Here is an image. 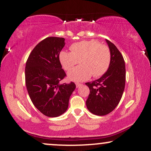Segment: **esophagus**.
<instances>
[{"mask_svg": "<svg viewBox=\"0 0 151 151\" xmlns=\"http://www.w3.org/2000/svg\"><path fill=\"white\" fill-rule=\"evenodd\" d=\"M76 87L79 88L80 86H81L82 85V84H80V83H78V82H77V83H76Z\"/></svg>", "mask_w": 151, "mask_h": 151, "instance_id": "obj_1", "label": "esophagus"}]
</instances>
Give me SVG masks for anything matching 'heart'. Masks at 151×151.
Instances as JSON below:
<instances>
[{
    "label": "heart",
    "mask_w": 151,
    "mask_h": 151,
    "mask_svg": "<svg viewBox=\"0 0 151 151\" xmlns=\"http://www.w3.org/2000/svg\"><path fill=\"white\" fill-rule=\"evenodd\" d=\"M70 49L71 52L62 51L59 55L60 62L66 71H70L78 61L80 64V66L68 73L69 80L80 82L88 79L91 76L94 78L100 77L110 67V49L98 41H80L72 45Z\"/></svg>",
    "instance_id": "b5f03b06"
}]
</instances>
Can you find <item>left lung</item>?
I'll list each match as a JSON object with an SVG mask.
<instances>
[{
	"instance_id": "8db88e82",
	"label": "left lung",
	"mask_w": 151,
	"mask_h": 151,
	"mask_svg": "<svg viewBox=\"0 0 151 151\" xmlns=\"http://www.w3.org/2000/svg\"><path fill=\"white\" fill-rule=\"evenodd\" d=\"M111 53V65L99 79L85 84L90 93L86 101L88 110L96 115L110 113L119 104L125 87L126 69L124 58L115 45L106 40Z\"/></svg>"
}]
</instances>
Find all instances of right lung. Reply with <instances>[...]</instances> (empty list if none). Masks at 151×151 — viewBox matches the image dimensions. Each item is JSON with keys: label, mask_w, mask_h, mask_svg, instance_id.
<instances>
[{"label": "right lung", "mask_w": 151, "mask_h": 151, "mask_svg": "<svg viewBox=\"0 0 151 151\" xmlns=\"http://www.w3.org/2000/svg\"><path fill=\"white\" fill-rule=\"evenodd\" d=\"M65 38L47 37L40 41L29 55L25 67V84L29 96L36 109L47 117L63 114L76 84H60L66 77L59 60Z\"/></svg>", "instance_id": "right-lung-1"}]
</instances>
